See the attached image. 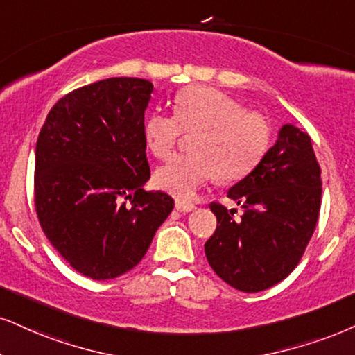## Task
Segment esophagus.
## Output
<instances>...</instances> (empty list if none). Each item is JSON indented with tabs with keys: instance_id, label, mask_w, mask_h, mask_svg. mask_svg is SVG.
Returning a JSON list of instances; mask_svg holds the SVG:
<instances>
[{
	"instance_id": "obj_1",
	"label": "esophagus",
	"mask_w": 355,
	"mask_h": 355,
	"mask_svg": "<svg viewBox=\"0 0 355 355\" xmlns=\"http://www.w3.org/2000/svg\"><path fill=\"white\" fill-rule=\"evenodd\" d=\"M176 209L179 212L182 214H187V212H192L196 209L194 204L191 202H184V200H176Z\"/></svg>"
}]
</instances>
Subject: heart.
<instances>
[{
  "label": "heart",
  "instance_id": "1",
  "mask_svg": "<svg viewBox=\"0 0 355 355\" xmlns=\"http://www.w3.org/2000/svg\"><path fill=\"white\" fill-rule=\"evenodd\" d=\"M182 131H198L192 141L196 155L176 156L157 168L155 184L184 200L216 176L222 181L247 176L270 143V125L263 115L245 112L225 92L205 85L179 92L174 116L151 112L143 121L144 144L159 159L173 153Z\"/></svg>",
  "mask_w": 355,
  "mask_h": 355
}]
</instances>
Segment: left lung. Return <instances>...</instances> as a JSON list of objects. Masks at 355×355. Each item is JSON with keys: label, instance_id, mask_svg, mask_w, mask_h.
<instances>
[{"label": "left lung", "instance_id": "8db88e82", "mask_svg": "<svg viewBox=\"0 0 355 355\" xmlns=\"http://www.w3.org/2000/svg\"><path fill=\"white\" fill-rule=\"evenodd\" d=\"M321 168L304 130L283 125L277 143L227 198L242 207L212 202L217 229L204 245L209 265L243 293L268 290L288 277L303 257L321 209Z\"/></svg>", "mask_w": 355, "mask_h": 355}]
</instances>
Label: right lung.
<instances>
[{"instance_id":"add662e5","label":"right lung","mask_w":355,"mask_h":355,"mask_svg":"<svg viewBox=\"0 0 355 355\" xmlns=\"http://www.w3.org/2000/svg\"><path fill=\"white\" fill-rule=\"evenodd\" d=\"M151 92V82L133 77L85 85L51 108L39 133V222L64 260L92 279L137 266L174 207L166 192L143 189L150 179L143 121Z\"/></svg>"}]
</instances>
